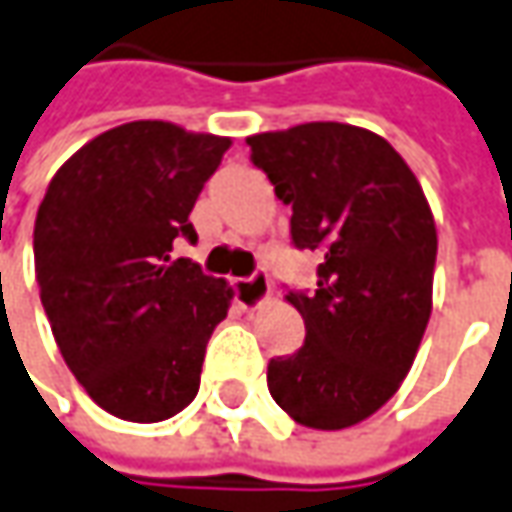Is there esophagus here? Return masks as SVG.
Instances as JSON below:
<instances>
[{"mask_svg":"<svg viewBox=\"0 0 512 512\" xmlns=\"http://www.w3.org/2000/svg\"><path fill=\"white\" fill-rule=\"evenodd\" d=\"M233 290H236V302L245 307V310H256L262 307L270 299V279L267 273H253L250 279H236L233 282Z\"/></svg>","mask_w":512,"mask_h":512,"instance_id":"obj_1","label":"esophagus"}]
</instances>
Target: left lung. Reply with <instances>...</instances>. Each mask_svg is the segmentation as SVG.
Listing matches in <instances>:
<instances>
[{"label":"left lung","mask_w":512,"mask_h":512,"mask_svg":"<svg viewBox=\"0 0 512 512\" xmlns=\"http://www.w3.org/2000/svg\"><path fill=\"white\" fill-rule=\"evenodd\" d=\"M253 165L293 210L299 250H319L316 293H287L305 344L267 364V387L293 422L344 430L402 387L433 310L436 222L393 145L344 122L247 136Z\"/></svg>","instance_id":"obj_1"}]
</instances>
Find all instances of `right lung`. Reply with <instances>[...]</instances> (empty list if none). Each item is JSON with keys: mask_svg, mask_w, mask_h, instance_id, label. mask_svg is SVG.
<instances>
[{"mask_svg": "<svg viewBox=\"0 0 512 512\" xmlns=\"http://www.w3.org/2000/svg\"><path fill=\"white\" fill-rule=\"evenodd\" d=\"M227 136L162 119L110 128L53 173L33 225L42 307L70 373L125 422H165L199 393L233 287L173 259Z\"/></svg>", "mask_w": 512, "mask_h": 512, "instance_id": "obj_1", "label": "right lung"}]
</instances>
